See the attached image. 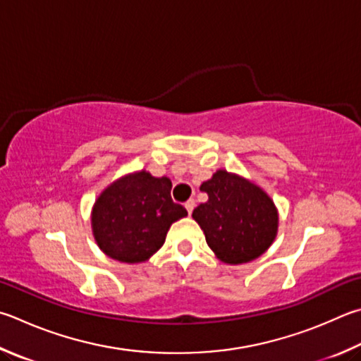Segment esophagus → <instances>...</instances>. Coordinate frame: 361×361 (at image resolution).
<instances>
[{
	"label": "esophagus",
	"instance_id": "esophagus-1",
	"mask_svg": "<svg viewBox=\"0 0 361 361\" xmlns=\"http://www.w3.org/2000/svg\"><path fill=\"white\" fill-rule=\"evenodd\" d=\"M185 207H186V209H188V213L191 214L192 213V209H194V207H195V202L191 199V200H188L186 203H185Z\"/></svg>",
	"mask_w": 361,
	"mask_h": 361
}]
</instances>
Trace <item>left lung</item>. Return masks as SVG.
I'll return each instance as SVG.
<instances>
[{
  "label": "left lung",
  "instance_id": "left-lung-1",
  "mask_svg": "<svg viewBox=\"0 0 361 361\" xmlns=\"http://www.w3.org/2000/svg\"><path fill=\"white\" fill-rule=\"evenodd\" d=\"M200 191L208 200L194 208L192 218L218 259L232 265L246 264L270 247L278 231V212L259 186L218 170L212 180L202 183Z\"/></svg>",
  "mask_w": 361,
  "mask_h": 361
}]
</instances>
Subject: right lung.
<instances>
[{
  "label": "right lung",
  "mask_w": 361,
  "mask_h": 361,
  "mask_svg": "<svg viewBox=\"0 0 361 361\" xmlns=\"http://www.w3.org/2000/svg\"><path fill=\"white\" fill-rule=\"evenodd\" d=\"M172 181L154 178L145 170L115 181L96 200L93 233L109 257L139 264L158 251L172 222L186 208L172 200Z\"/></svg>",
  "instance_id": "add662e5"
}]
</instances>
